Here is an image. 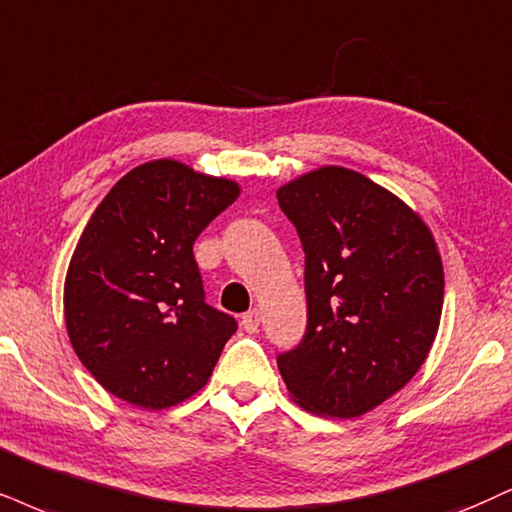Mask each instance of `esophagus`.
I'll return each instance as SVG.
<instances>
[{
    "mask_svg": "<svg viewBox=\"0 0 512 512\" xmlns=\"http://www.w3.org/2000/svg\"><path fill=\"white\" fill-rule=\"evenodd\" d=\"M242 327L249 334H254V332H258V327H261V313L258 311H249L242 318Z\"/></svg>",
    "mask_w": 512,
    "mask_h": 512,
    "instance_id": "esophagus-1",
    "label": "esophagus"
}]
</instances>
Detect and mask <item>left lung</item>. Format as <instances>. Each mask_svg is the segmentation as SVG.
<instances>
[{"label": "left lung", "mask_w": 512, "mask_h": 512, "mask_svg": "<svg viewBox=\"0 0 512 512\" xmlns=\"http://www.w3.org/2000/svg\"><path fill=\"white\" fill-rule=\"evenodd\" d=\"M306 254L308 323L277 358L296 406L361 418L413 380L439 332L444 266L415 208L344 166L277 189Z\"/></svg>", "instance_id": "left-lung-1"}]
</instances>
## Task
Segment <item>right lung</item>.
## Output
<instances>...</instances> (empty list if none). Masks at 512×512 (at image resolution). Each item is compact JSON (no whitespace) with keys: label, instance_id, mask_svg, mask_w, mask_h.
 <instances>
[{"label":"right lung","instance_id":"1","mask_svg":"<svg viewBox=\"0 0 512 512\" xmlns=\"http://www.w3.org/2000/svg\"><path fill=\"white\" fill-rule=\"evenodd\" d=\"M239 182L156 159L94 208L63 282L73 351L109 394L163 410L206 387L235 318L204 301L192 246Z\"/></svg>","mask_w":512,"mask_h":512}]
</instances>
